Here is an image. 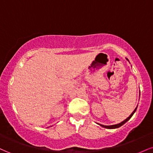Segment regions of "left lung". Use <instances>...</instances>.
<instances>
[{
	"label": "left lung",
	"instance_id": "1",
	"mask_svg": "<svg viewBox=\"0 0 153 153\" xmlns=\"http://www.w3.org/2000/svg\"><path fill=\"white\" fill-rule=\"evenodd\" d=\"M127 60L128 61V62H129V60H128V59H127ZM137 106L136 108H135V109H134V111H133V112H132V113H131V114L129 115V117H128L127 119H124V120L123 121V122H120V123H119V124H113V125H103V124H99V123H97V124H99V125L101 126V127H104V128H106V129H116V128H119V127H120L121 126H122L123 124H125L126 122H128V121H129V119H131V117H132L133 114H134V112L136 111V110H137Z\"/></svg>",
	"mask_w": 153,
	"mask_h": 153
}]
</instances>
